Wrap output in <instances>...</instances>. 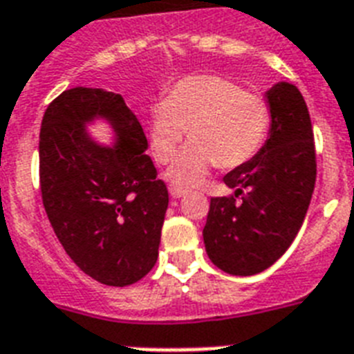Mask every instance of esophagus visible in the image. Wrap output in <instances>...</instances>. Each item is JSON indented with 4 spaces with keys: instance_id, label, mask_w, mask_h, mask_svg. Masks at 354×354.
I'll return each instance as SVG.
<instances>
[{
    "instance_id": "1",
    "label": "esophagus",
    "mask_w": 354,
    "mask_h": 354,
    "mask_svg": "<svg viewBox=\"0 0 354 354\" xmlns=\"http://www.w3.org/2000/svg\"><path fill=\"white\" fill-rule=\"evenodd\" d=\"M185 194H186V190H183V188H177V186H171V188H169V195H171L174 199H180V197H183Z\"/></svg>"
}]
</instances>
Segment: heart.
Segmentation results:
<instances>
[{
	"label": "heart",
	"mask_w": 354,
	"mask_h": 354,
	"mask_svg": "<svg viewBox=\"0 0 354 354\" xmlns=\"http://www.w3.org/2000/svg\"><path fill=\"white\" fill-rule=\"evenodd\" d=\"M268 126L270 109L261 97L223 76H188L151 109L149 148L160 164H168L188 131L192 142L166 179L177 188H192L216 164L230 169L248 162L265 142Z\"/></svg>",
	"instance_id": "1"
}]
</instances>
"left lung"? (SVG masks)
Returning <instances> with one entry per match:
<instances>
[{"mask_svg": "<svg viewBox=\"0 0 354 354\" xmlns=\"http://www.w3.org/2000/svg\"><path fill=\"white\" fill-rule=\"evenodd\" d=\"M265 100L270 109L267 140L248 162L223 177L234 195L212 197L203 230L212 263L234 276L263 272L283 256L315 192V135L301 93L278 82Z\"/></svg>", "mask_w": 354, "mask_h": 354, "instance_id": "obj_1", "label": "left lung"}]
</instances>
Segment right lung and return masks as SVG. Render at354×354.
I'll return each instance as SVG.
<instances>
[{
    "label": "right lung",
    "mask_w": 354,
    "mask_h": 354,
    "mask_svg": "<svg viewBox=\"0 0 354 354\" xmlns=\"http://www.w3.org/2000/svg\"><path fill=\"white\" fill-rule=\"evenodd\" d=\"M106 122L113 145L91 137ZM148 140L120 95L73 87L53 100L39 129V186L58 241L82 272L126 287L153 268L168 190Z\"/></svg>",
    "instance_id": "add662e5"
}]
</instances>
